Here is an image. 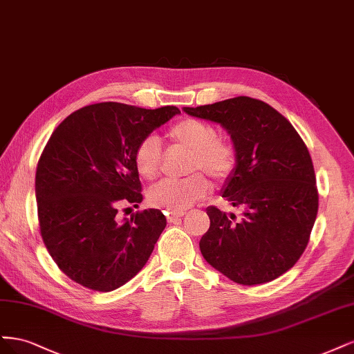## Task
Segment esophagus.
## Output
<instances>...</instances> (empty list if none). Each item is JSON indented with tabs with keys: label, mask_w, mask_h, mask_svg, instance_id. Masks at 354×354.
<instances>
[{
	"label": "esophagus",
	"mask_w": 354,
	"mask_h": 354,
	"mask_svg": "<svg viewBox=\"0 0 354 354\" xmlns=\"http://www.w3.org/2000/svg\"><path fill=\"white\" fill-rule=\"evenodd\" d=\"M167 214V222H176L178 219L184 218V212H170V213H166Z\"/></svg>",
	"instance_id": "obj_1"
}]
</instances>
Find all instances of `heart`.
I'll list each match as a JSON object with an SVG mask.
<instances>
[{
	"mask_svg": "<svg viewBox=\"0 0 354 354\" xmlns=\"http://www.w3.org/2000/svg\"><path fill=\"white\" fill-rule=\"evenodd\" d=\"M169 140L175 147L189 151L185 170L188 174H207L214 182H225L232 175L236 165V151L231 142L219 138L213 124L198 119H184L170 127ZM138 174L153 180L160 174L162 147L154 136H145L136 145L133 154ZM209 182L201 174L184 179H166L148 191L151 206L167 212H184L206 196Z\"/></svg>",
	"mask_w": 354,
	"mask_h": 354,
	"instance_id": "obj_1",
	"label": "heart"
}]
</instances>
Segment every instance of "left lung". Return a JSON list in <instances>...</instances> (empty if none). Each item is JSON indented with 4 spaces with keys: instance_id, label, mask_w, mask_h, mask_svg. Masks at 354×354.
Here are the masks:
<instances>
[{
    "instance_id": "left-lung-1",
    "label": "left lung",
    "mask_w": 354,
    "mask_h": 354,
    "mask_svg": "<svg viewBox=\"0 0 354 354\" xmlns=\"http://www.w3.org/2000/svg\"><path fill=\"white\" fill-rule=\"evenodd\" d=\"M191 116L218 122L231 135L236 166L222 197L241 218L207 207L210 227L200 239L203 257L243 285L277 279L307 247L319 207L309 150L299 132L265 101L235 97L184 107Z\"/></svg>"
}]
</instances>
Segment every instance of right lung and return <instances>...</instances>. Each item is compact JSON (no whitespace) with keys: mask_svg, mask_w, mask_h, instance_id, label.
Instances as JSON below:
<instances>
[{"mask_svg":"<svg viewBox=\"0 0 354 354\" xmlns=\"http://www.w3.org/2000/svg\"><path fill=\"white\" fill-rule=\"evenodd\" d=\"M178 113L175 106L97 102L73 111L50 136L35 176L39 231L55 265L76 283L113 291L150 259L165 214L148 209L124 222L116 214L142 201L136 145Z\"/></svg>","mask_w":354,"mask_h":354,"instance_id":"right-lung-1","label":"right lung"}]
</instances>
